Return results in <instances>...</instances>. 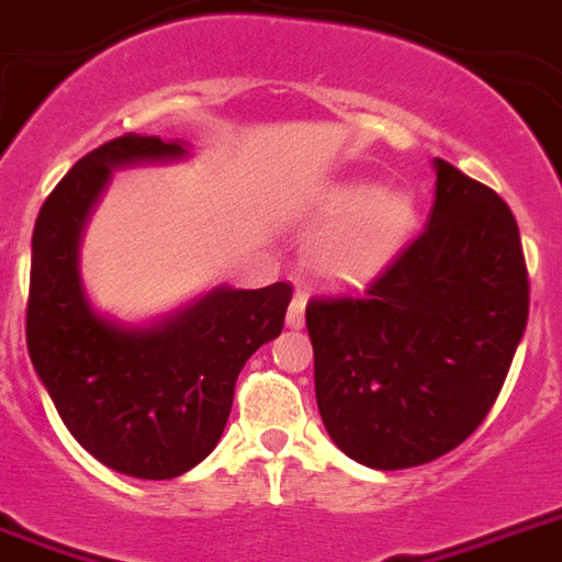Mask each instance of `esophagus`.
<instances>
[{
    "label": "esophagus",
    "instance_id": "esophagus-1",
    "mask_svg": "<svg viewBox=\"0 0 562 562\" xmlns=\"http://www.w3.org/2000/svg\"><path fill=\"white\" fill-rule=\"evenodd\" d=\"M304 310H306V299L304 295H295L286 310V327L290 329H301L304 327Z\"/></svg>",
    "mask_w": 562,
    "mask_h": 562
}]
</instances>
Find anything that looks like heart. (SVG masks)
<instances>
[{
    "instance_id": "1",
    "label": "heart",
    "mask_w": 562,
    "mask_h": 562,
    "mask_svg": "<svg viewBox=\"0 0 562 562\" xmlns=\"http://www.w3.org/2000/svg\"><path fill=\"white\" fill-rule=\"evenodd\" d=\"M324 222H338L315 247V270L333 284L375 276L415 229V201L404 190H375L352 181L329 190Z\"/></svg>"
}]
</instances>
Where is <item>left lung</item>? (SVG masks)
Instances as JSON below:
<instances>
[{
  "instance_id": "1",
  "label": "left lung",
  "mask_w": 562,
  "mask_h": 562,
  "mask_svg": "<svg viewBox=\"0 0 562 562\" xmlns=\"http://www.w3.org/2000/svg\"><path fill=\"white\" fill-rule=\"evenodd\" d=\"M424 233L361 295L306 304L321 420L369 469L429 463L472 435L529 321V272L509 204L435 158Z\"/></svg>"
}]
</instances>
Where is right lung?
I'll use <instances>...</instances> for the list:
<instances>
[{
    "instance_id": "add662e5",
    "label": "right lung",
    "mask_w": 562,
    "mask_h": 562,
    "mask_svg": "<svg viewBox=\"0 0 562 562\" xmlns=\"http://www.w3.org/2000/svg\"><path fill=\"white\" fill-rule=\"evenodd\" d=\"M181 142L119 136L79 158L33 227L27 352L67 431L99 463L170 481L207 458L249 355L284 329L292 286H215L150 327H124L90 304L79 241L113 167L184 158Z\"/></svg>"
}]
</instances>
